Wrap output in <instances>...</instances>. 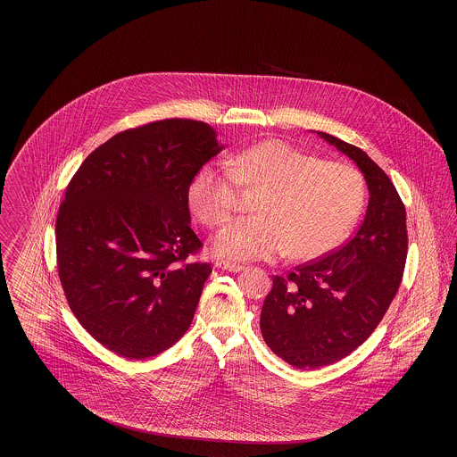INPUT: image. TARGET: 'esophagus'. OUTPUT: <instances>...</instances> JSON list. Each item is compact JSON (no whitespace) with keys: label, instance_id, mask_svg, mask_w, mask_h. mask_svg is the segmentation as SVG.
Returning <instances> with one entry per match:
<instances>
[{"label":"esophagus","instance_id":"1","mask_svg":"<svg viewBox=\"0 0 457 457\" xmlns=\"http://www.w3.org/2000/svg\"><path fill=\"white\" fill-rule=\"evenodd\" d=\"M216 267L228 270V272H239L243 267L239 263H233V262L216 261Z\"/></svg>","mask_w":457,"mask_h":457}]
</instances>
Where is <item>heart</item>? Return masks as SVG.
I'll return each instance as SVG.
<instances>
[{
  "instance_id": "b5f03b06",
  "label": "heart",
  "mask_w": 457,
  "mask_h": 457,
  "mask_svg": "<svg viewBox=\"0 0 457 457\" xmlns=\"http://www.w3.org/2000/svg\"><path fill=\"white\" fill-rule=\"evenodd\" d=\"M238 188L261 192L259 216L239 219L212 241L214 253L229 261L322 257L351 231L365 196L361 176L348 164L265 140L237 154L229 170L205 164L190 185V207L204 224L222 226L238 207Z\"/></svg>"
}]
</instances>
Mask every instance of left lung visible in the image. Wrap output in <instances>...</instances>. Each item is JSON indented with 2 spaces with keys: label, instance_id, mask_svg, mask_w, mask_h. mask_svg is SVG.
I'll return each mask as SVG.
<instances>
[{
  "label": "left lung",
  "instance_id": "1",
  "mask_svg": "<svg viewBox=\"0 0 457 457\" xmlns=\"http://www.w3.org/2000/svg\"><path fill=\"white\" fill-rule=\"evenodd\" d=\"M369 187L367 214L334 253L276 276L263 300V341L296 369H319L348 356L380 324L403 279L408 255L406 209L389 176L367 153L324 131Z\"/></svg>",
  "mask_w": 457,
  "mask_h": 457
}]
</instances>
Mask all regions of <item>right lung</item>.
<instances>
[{
	"instance_id": "right-lung-1",
	"label": "right lung",
	"mask_w": 457,
	"mask_h": 457,
	"mask_svg": "<svg viewBox=\"0 0 457 457\" xmlns=\"http://www.w3.org/2000/svg\"><path fill=\"white\" fill-rule=\"evenodd\" d=\"M224 149L204 121L121 131L82 162L56 218L58 274L77 320L109 351L144 360L188 330L209 263L190 228L188 188Z\"/></svg>"
}]
</instances>
